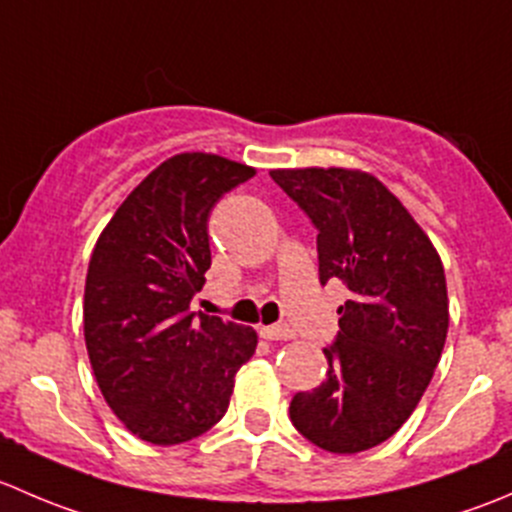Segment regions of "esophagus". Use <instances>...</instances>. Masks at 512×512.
<instances>
[{
  "label": "esophagus",
  "mask_w": 512,
  "mask_h": 512,
  "mask_svg": "<svg viewBox=\"0 0 512 512\" xmlns=\"http://www.w3.org/2000/svg\"><path fill=\"white\" fill-rule=\"evenodd\" d=\"M260 334L270 342H287V339H294V329L287 327V324H272V327H260Z\"/></svg>",
  "instance_id": "obj_1"
}]
</instances>
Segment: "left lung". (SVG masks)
I'll return each mask as SVG.
<instances>
[{
	"mask_svg": "<svg viewBox=\"0 0 512 512\" xmlns=\"http://www.w3.org/2000/svg\"><path fill=\"white\" fill-rule=\"evenodd\" d=\"M272 180L317 227L319 282L342 280L327 379L289 404L294 428L329 453L394 436L431 384L448 334L443 262L421 225L371 173L277 168Z\"/></svg>",
	"mask_w": 512,
	"mask_h": 512,
	"instance_id": "obj_1",
	"label": "left lung"
}]
</instances>
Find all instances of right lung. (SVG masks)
Wrapping results in <instances>:
<instances>
[{
    "instance_id": "add662e5",
    "label": "right lung",
    "mask_w": 512,
    "mask_h": 512,
    "mask_svg": "<svg viewBox=\"0 0 512 512\" xmlns=\"http://www.w3.org/2000/svg\"><path fill=\"white\" fill-rule=\"evenodd\" d=\"M255 175L215 153H178L131 190L98 235L84 339L111 411L141 441L175 446L225 416L257 332L190 312L210 267L213 205Z\"/></svg>"
}]
</instances>
